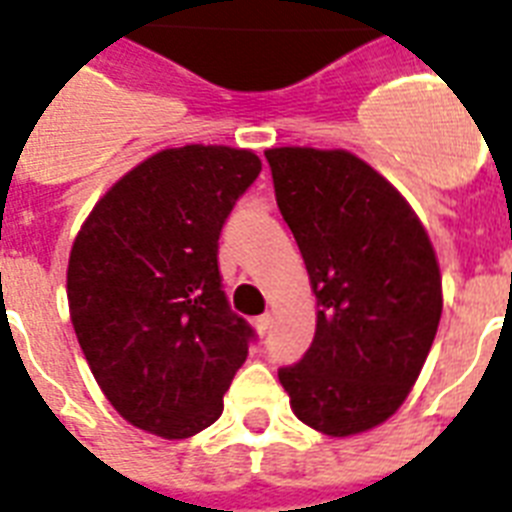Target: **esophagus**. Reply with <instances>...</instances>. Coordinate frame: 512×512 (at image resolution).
Returning <instances> with one entry per match:
<instances>
[{"label":"esophagus","mask_w":512,"mask_h":512,"mask_svg":"<svg viewBox=\"0 0 512 512\" xmlns=\"http://www.w3.org/2000/svg\"><path fill=\"white\" fill-rule=\"evenodd\" d=\"M253 327H256V332H259L261 337L269 335V329H272V316H269V314L256 316V319H253Z\"/></svg>","instance_id":"obj_1"}]
</instances>
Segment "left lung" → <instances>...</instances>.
I'll return each mask as SVG.
<instances>
[{"label":"left lung","instance_id":"obj_1","mask_svg":"<svg viewBox=\"0 0 512 512\" xmlns=\"http://www.w3.org/2000/svg\"><path fill=\"white\" fill-rule=\"evenodd\" d=\"M274 196L316 295V332L280 369L290 408L327 437L384 424L405 403L442 316V274L400 190L345 149H266Z\"/></svg>","mask_w":512,"mask_h":512}]
</instances>
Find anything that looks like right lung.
<instances>
[{
    "label": "right lung",
    "instance_id": "add662e5",
    "mask_svg": "<svg viewBox=\"0 0 512 512\" xmlns=\"http://www.w3.org/2000/svg\"><path fill=\"white\" fill-rule=\"evenodd\" d=\"M259 172L251 149L156 151L75 235L67 303L80 350L114 411L143 432L185 439L222 416L253 332L227 306L219 232Z\"/></svg>",
    "mask_w": 512,
    "mask_h": 512
}]
</instances>
